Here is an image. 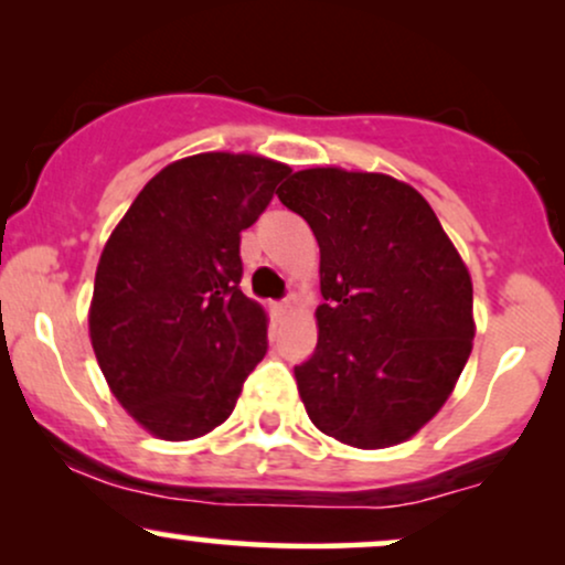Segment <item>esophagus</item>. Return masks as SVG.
Instances as JSON below:
<instances>
[{"label": "esophagus", "instance_id": "esophagus-1", "mask_svg": "<svg viewBox=\"0 0 565 565\" xmlns=\"http://www.w3.org/2000/svg\"><path fill=\"white\" fill-rule=\"evenodd\" d=\"M287 310H289V300H281L276 305V313H287Z\"/></svg>", "mask_w": 565, "mask_h": 565}]
</instances>
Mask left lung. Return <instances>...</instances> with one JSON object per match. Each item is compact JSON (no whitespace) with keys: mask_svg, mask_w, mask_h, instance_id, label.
<instances>
[{"mask_svg":"<svg viewBox=\"0 0 565 565\" xmlns=\"http://www.w3.org/2000/svg\"><path fill=\"white\" fill-rule=\"evenodd\" d=\"M278 199L321 249L319 342L295 366L310 423L385 449L436 417L476 337L472 281L436 212L387 174L302 170Z\"/></svg>","mask_w":565,"mask_h":565,"instance_id":"obj_1","label":"left lung"}]
</instances>
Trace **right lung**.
I'll use <instances>...</instances> for the list:
<instances>
[{"label":"right lung","mask_w":565,"mask_h":565,"mask_svg":"<svg viewBox=\"0 0 565 565\" xmlns=\"http://www.w3.org/2000/svg\"><path fill=\"white\" fill-rule=\"evenodd\" d=\"M289 172L249 153L180 159L148 180L108 238L89 337L116 401L153 436L191 440L223 425L268 353L238 244Z\"/></svg>","instance_id":"add662e5"}]
</instances>
